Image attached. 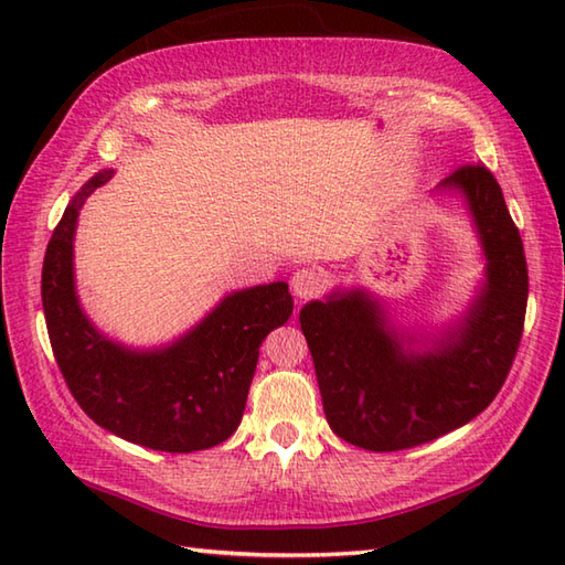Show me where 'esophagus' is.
I'll return each mask as SVG.
<instances>
[{"instance_id": "obj_1", "label": "esophagus", "mask_w": 565, "mask_h": 565, "mask_svg": "<svg viewBox=\"0 0 565 565\" xmlns=\"http://www.w3.org/2000/svg\"><path fill=\"white\" fill-rule=\"evenodd\" d=\"M291 289L298 298H316L322 289H326V274L313 267L296 269L291 276Z\"/></svg>"}]
</instances>
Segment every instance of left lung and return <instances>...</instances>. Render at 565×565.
I'll list each match as a JSON object with an SVG mask.
<instances>
[{
  "instance_id": "8db88e82",
  "label": "left lung",
  "mask_w": 565,
  "mask_h": 565,
  "mask_svg": "<svg viewBox=\"0 0 565 565\" xmlns=\"http://www.w3.org/2000/svg\"><path fill=\"white\" fill-rule=\"evenodd\" d=\"M435 194L463 201L486 257L481 289L439 338L398 330L364 289H338L298 316L328 425L369 451L411 449L471 423L502 388L522 340L530 276L495 177L463 164Z\"/></svg>"
}]
</instances>
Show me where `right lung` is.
Instances as JSON below:
<instances>
[{"instance_id":"add662e5","label":"right lung","mask_w":565,"mask_h":565,"mask_svg":"<svg viewBox=\"0 0 565 565\" xmlns=\"http://www.w3.org/2000/svg\"><path fill=\"white\" fill-rule=\"evenodd\" d=\"M111 177L102 170L77 191L45 249L41 298L55 362L82 411L111 435L154 451L211 449L243 419L259 344L294 313L289 284L227 294L182 338L152 350L106 338L79 306L75 231L84 201Z\"/></svg>"}]
</instances>
